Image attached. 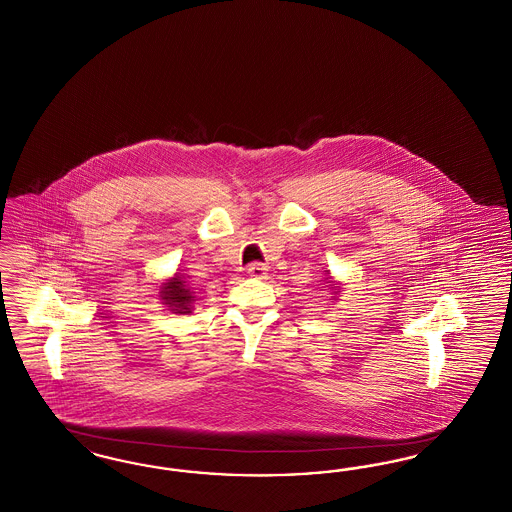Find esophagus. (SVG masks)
<instances>
[{"label":"esophagus","instance_id":"1","mask_svg":"<svg viewBox=\"0 0 512 512\" xmlns=\"http://www.w3.org/2000/svg\"><path fill=\"white\" fill-rule=\"evenodd\" d=\"M247 274H249L251 278L263 280V278H266V274H268V268L261 265V263H253V265L247 266Z\"/></svg>","mask_w":512,"mask_h":512}]
</instances>
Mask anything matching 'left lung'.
I'll use <instances>...</instances> for the list:
<instances>
[{
	"label": "left lung",
	"mask_w": 512,
	"mask_h": 512,
	"mask_svg": "<svg viewBox=\"0 0 512 512\" xmlns=\"http://www.w3.org/2000/svg\"><path fill=\"white\" fill-rule=\"evenodd\" d=\"M324 284H326L324 287L328 289L329 297H331L329 301H331V303H333V301H337V297H339V291H341L343 287H341L339 282H335V278L331 276V272H329V270H326V278H324Z\"/></svg>",
	"instance_id": "left-lung-1"
}]
</instances>
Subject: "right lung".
<instances>
[{
	"label": "right lung",
	"instance_id": "obj_1",
	"mask_svg": "<svg viewBox=\"0 0 512 512\" xmlns=\"http://www.w3.org/2000/svg\"><path fill=\"white\" fill-rule=\"evenodd\" d=\"M158 297L171 314H190L194 308L192 305L196 301L194 291H190V287L186 286L181 274H173L171 278L164 280L158 291Z\"/></svg>",
	"mask_w": 512,
	"mask_h": 512
}]
</instances>
